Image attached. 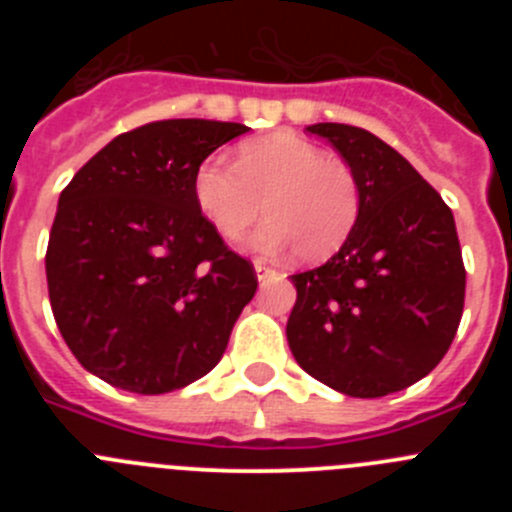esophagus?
Masks as SVG:
<instances>
[{
  "mask_svg": "<svg viewBox=\"0 0 512 512\" xmlns=\"http://www.w3.org/2000/svg\"><path fill=\"white\" fill-rule=\"evenodd\" d=\"M253 269H256V277H259L261 282L277 274V269H271V266L266 264V261H253Z\"/></svg>",
  "mask_w": 512,
  "mask_h": 512,
  "instance_id": "obj_1",
  "label": "esophagus"
}]
</instances>
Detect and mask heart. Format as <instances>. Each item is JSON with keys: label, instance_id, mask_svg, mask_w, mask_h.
<instances>
[{"label": "heart", "instance_id": "1", "mask_svg": "<svg viewBox=\"0 0 512 512\" xmlns=\"http://www.w3.org/2000/svg\"><path fill=\"white\" fill-rule=\"evenodd\" d=\"M194 200L225 241L241 238L261 215L269 223L248 246L261 253L295 248L297 259L323 261L346 243L359 220L354 169L295 133L251 140L238 161L205 158L194 174Z\"/></svg>", "mask_w": 512, "mask_h": 512}]
</instances>
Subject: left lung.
I'll return each instance as SVG.
<instances>
[{
	"label": "left lung",
	"mask_w": 512,
	"mask_h": 512,
	"mask_svg": "<svg viewBox=\"0 0 512 512\" xmlns=\"http://www.w3.org/2000/svg\"><path fill=\"white\" fill-rule=\"evenodd\" d=\"M359 179V220L336 256L292 277V356L348 397L400 392L436 369L464 310L467 271L441 194L364 128L318 122Z\"/></svg>",
	"instance_id": "8db88e82"
}]
</instances>
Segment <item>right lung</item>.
Here are the masks:
<instances>
[{"label": "right lung", "mask_w": 512, "mask_h": 512, "mask_svg": "<svg viewBox=\"0 0 512 512\" xmlns=\"http://www.w3.org/2000/svg\"><path fill=\"white\" fill-rule=\"evenodd\" d=\"M241 122L161 120L117 135L58 197L45 277L79 364L164 395L205 377L253 300L256 271L194 200V174Z\"/></svg>", "instance_id": "add662e5"}]
</instances>
